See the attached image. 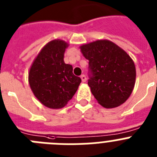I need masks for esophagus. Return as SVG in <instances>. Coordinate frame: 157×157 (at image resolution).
<instances>
[{
    "label": "esophagus",
    "mask_w": 157,
    "mask_h": 157,
    "mask_svg": "<svg viewBox=\"0 0 157 157\" xmlns=\"http://www.w3.org/2000/svg\"><path fill=\"white\" fill-rule=\"evenodd\" d=\"M81 79L82 81V82H86V77L85 75H82Z\"/></svg>",
    "instance_id": "1"
}]
</instances>
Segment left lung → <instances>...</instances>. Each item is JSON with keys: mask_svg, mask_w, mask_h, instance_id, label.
<instances>
[{"mask_svg": "<svg viewBox=\"0 0 157 157\" xmlns=\"http://www.w3.org/2000/svg\"><path fill=\"white\" fill-rule=\"evenodd\" d=\"M80 48L89 60L88 85L98 103L106 109L124 103L135 83L136 69L132 59L108 40H98Z\"/></svg>", "mask_w": 157, "mask_h": 157, "instance_id": "left-lung-1", "label": "left lung"}]
</instances>
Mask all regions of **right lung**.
Wrapping results in <instances>:
<instances>
[{
  "label": "right lung",
  "mask_w": 157,
  "mask_h": 157,
  "mask_svg": "<svg viewBox=\"0 0 157 157\" xmlns=\"http://www.w3.org/2000/svg\"><path fill=\"white\" fill-rule=\"evenodd\" d=\"M67 44L61 40L48 42L41 50L29 72L34 96L49 109H61L77 91L82 79L73 74L71 65L63 61Z\"/></svg>",
  "instance_id": "1"
}]
</instances>
